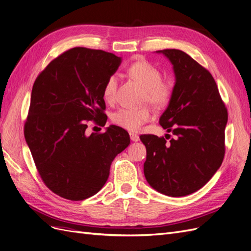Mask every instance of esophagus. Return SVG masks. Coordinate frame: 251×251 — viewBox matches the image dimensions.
I'll use <instances>...</instances> for the list:
<instances>
[{
    "mask_svg": "<svg viewBox=\"0 0 251 251\" xmlns=\"http://www.w3.org/2000/svg\"><path fill=\"white\" fill-rule=\"evenodd\" d=\"M130 137H131V140L134 141V142L139 141V136L134 134V133H130Z\"/></svg>",
    "mask_w": 251,
    "mask_h": 251,
    "instance_id": "1",
    "label": "esophagus"
}]
</instances>
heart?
Instances as JSON below:
<instances>
[{
	"label": "heart",
	"mask_w": 251,
	"mask_h": 251,
	"mask_svg": "<svg viewBox=\"0 0 251 251\" xmlns=\"http://www.w3.org/2000/svg\"><path fill=\"white\" fill-rule=\"evenodd\" d=\"M130 76L137 81L144 89V100L154 108H163L169 103L172 97V86L169 82L162 81L161 72L156 67L146 60H137L127 68ZM118 78L116 75H111L105 80L102 89V96L105 102L112 103L115 100ZM113 123L131 132L139 131L141 126L151 119V113L149 108L139 110L119 109L113 114Z\"/></svg>",
	"instance_id": "heart-1"
}]
</instances>
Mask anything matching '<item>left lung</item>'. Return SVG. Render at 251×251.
Masks as SVG:
<instances>
[{
	"mask_svg": "<svg viewBox=\"0 0 251 251\" xmlns=\"http://www.w3.org/2000/svg\"><path fill=\"white\" fill-rule=\"evenodd\" d=\"M173 65L175 86L159 124L174 137L141 135L147 148L143 164L148 183L170 197L203 187L222 164L227 110L211 74L185 52L156 51Z\"/></svg>",
	"mask_w": 251,
	"mask_h": 251,
	"instance_id": "obj_1",
	"label": "left lung"
}]
</instances>
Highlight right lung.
Listing matches in <instances>:
<instances>
[{"label":"right lung","mask_w":251,"mask_h":251,"mask_svg":"<svg viewBox=\"0 0 251 251\" xmlns=\"http://www.w3.org/2000/svg\"><path fill=\"white\" fill-rule=\"evenodd\" d=\"M120 64L113 53L76 47L53 59L34 81L25 139L44 183L65 199L100 192L113 159L130 144L117 126L86 134L88 120L107 123L102 89Z\"/></svg>","instance_id":"1"}]
</instances>
